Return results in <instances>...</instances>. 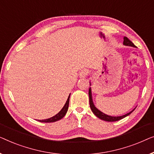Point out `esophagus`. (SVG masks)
Returning <instances> with one entry per match:
<instances>
[{
  "mask_svg": "<svg viewBox=\"0 0 154 154\" xmlns=\"http://www.w3.org/2000/svg\"><path fill=\"white\" fill-rule=\"evenodd\" d=\"M88 74V70H86V69H83V70H82L81 71H80L79 76L81 77H85L87 76Z\"/></svg>",
  "mask_w": 154,
  "mask_h": 154,
  "instance_id": "obj_1",
  "label": "esophagus"
}]
</instances>
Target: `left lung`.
I'll return each instance as SVG.
<instances>
[{
	"label": "left lung",
	"instance_id": "1",
	"mask_svg": "<svg viewBox=\"0 0 154 154\" xmlns=\"http://www.w3.org/2000/svg\"><path fill=\"white\" fill-rule=\"evenodd\" d=\"M123 45H127V46L135 47V45H134L133 43L131 41L127 38V37H124V38H123ZM88 96H89V104H90L91 109L92 110V112H94V114L97 116V117H98L99 119H102V120H104V121H116L121 120L124 117H125V116H128L129 114H131L132 112L134 111V109H134L133 111L130 112L129 113H128V114H125V115H123V116H108V115H107V114H105L104 113H103L102 112L100 111V110H98L94 106V103H93V101H92L91 90V88H89V90H88Z\"/></svg>",
	"mask_w": 154,
	"mask_h": 154
}]
</instances>
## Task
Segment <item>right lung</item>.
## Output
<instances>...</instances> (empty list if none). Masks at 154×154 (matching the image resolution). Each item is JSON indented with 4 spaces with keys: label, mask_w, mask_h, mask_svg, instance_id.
Returning a JSON list of instances; mask_svg holds the SVG:
<instances>
[{
    "label": "right lung",
    "mask_w": 154,
    "mask_h": 154,
    "mask_svg": "<svg viewBox=\"0 0 154 154\" xmlns=\"http://www.w3.org/2000/svg\"><path fill=\"white\" fill-rule=\"evenodd\" d=\"M70 96H69L68 100H67L66 104L63 106V107L62 108V109L58 112L57 114H56L55 116H52V117L47 119H44V120H40V122H44V123H51V122H55L56 121H58L63 117V116L66 115L67 113V111L68 109V106H69V101H70Z\"/></svg>",
    "instance_id": "1"
}]
</instances>
